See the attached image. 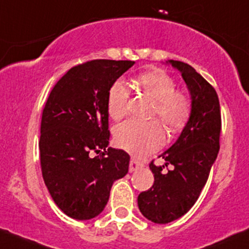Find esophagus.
Instances as JSON below:
<instances>
[{
  "label": "esophagus",
  "mask_w": 249,
  "mask_h": 249,
  "mask_svg": "<svg viewBox=\"0 0 249 249\" xmlns=\"http://www.w3.org/2000/svg\"><path fill=\"white\" fill-rule=\"evenodd\" d=\"M144 166L143 163L138 162L137 160H135V158H132V160H130V173H132V171H136L138 170V169H142Z\"/></svg>",
  "instance_id": "esophagus-1"
}]
</instances>
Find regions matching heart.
I'll return each instance as SVG.
<instances>
[{
    "mask_svg": "<svg viewBox=\"0 0 249 249\" xmlns=\"http://www.w3.org/2000/svg\"><path fill=\"white\" fill-rule=\"evenodd\" d=\"M138 86L155 100L152 114L163 122L166 129L177 132L187 125L191 116V100L185 92L175 89L176 84L170 75L160 70L150 71L137 78ZM129 89L122 80L110 87L107 94V111L113 119L126 113ZM117 145L136 156L154 152L164 143V132L158 122L127 120L114 130Z\"/></svg>",
    "mask_w": 249,
    "mask_h": 249,
    "instance_id": "obj_1",
    "label": "heart"
}]
</instances>
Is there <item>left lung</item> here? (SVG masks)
Returning <instances> with one entry per match:
<instances>
[{
    "label": "left lung",
    "instance_id": "left-lung-1",
    "mask_svg": "<svg viewBox=\"0 0 249 249\" xmlns=\"http://www.w3.org/2000/svg\"><path fill=\"white\" fill-rule=\"evenodd\" d=\"M179 71L191 99V116L177 141L160 157L165 166L150 163L154 185L138 196V207L155 223L173 222L189 212L208 179L220 150L221 112L214 87L190 65L169 60Z\"/></svg>",
    "mask_w": 249,
    "mask_h": 249
}]
</instances>
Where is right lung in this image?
Here are the masks:
<instances>
[{"mask_svg":"<svg viewBox=\"0 0 249 249\" xmlns=\"http://www.w3.org/2000/svg\"><path fill=\"white\" fill-rule=\"evenodd\" d=\"M129 60H92L71 68L51 91L42 112L40 163L46 187L67 216L89 220L107 204L130 156L108 146L107 94ZM99 156L93 157V152Z\"/></svg>","mask_w":249,"mask_h":249,"instance_id":"1","label":"right lung"}]
</instances>
